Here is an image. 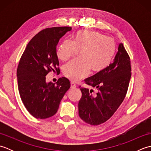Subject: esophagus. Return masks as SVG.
Wrapping results in <instances>:
<instances>
[{
    "label": "esophagus",
    "instance_id": "34e87169",
    "mask_svg": "<svg viewBox=\"0 0 151 151\" xmlns=\"http://www.w3.org/2000/svg\"><path fill=\"white\" fill-rule=\"evenodd\" d=\"M76 85L75 84V82H70V88L75 89V88H76Z\"/></svg>",
    "mask_w": 151,
    "mask_h": 151
}]
</instances>
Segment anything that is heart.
Returning <instances> with one entry per match:
<instances>
[{
	"label": "heart",
	"instance_id": "heart-1",
	"mask_svg": "<svg viewBox=\"0 0 151 151\" xmlns=\"http://www.w3.org/2000/svg\"><path fill=\"white\" fill-rule=\"evenodd\" d=\"M115 43L110 37L97 32L79 31L73 40H63L57 47L56 55L67 61L81 50L80 57L67 63L63 74L73 81H78L88 75L89 70L101 71L110 65L115 52Z\"/></svg>",
	"mask_w": 151,
	"mask_h": 151
}]
</instances>
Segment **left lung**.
<instances>
[{"instance_id": "left-lung-1", "label": "left lung", "mask_w": 151, "mask_h": 151, "mask_svg": "<svg viewBox=\"0 0 151 151\" xmlns=\"http://www.w3.org/2000/svg\"><path fill=\"white\" fill-rule=\"evenodd\" d=\"M130 77V57L120 43L113 63L84 80L86 84L97 89V95L93 96V89L80 87L82 95L78 102L79 116L91 125L108 120L123 102Z\"/></svg>"}]
</instances>
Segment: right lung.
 Listing matches in <instances>:
<instances>
[{"instance_id": "1", "label": "right lung", "mask_w": 151, "mask_h": 151, "mask_svg": "<svg viewBox=\"0 0 151 151\" xmlns=\"http://www.w3.org/2000/svg\"><path fill=\"white\" fill-rule=\"evenodd\" d=\"M71 27H52L37 34L25 49L17 70L18 88L21 100L28 111L37 119L52 117L70 84L62 77L57 82H46L50 71L60 72L56 47L61 37Z\"/></svg>"}]
</instances>
